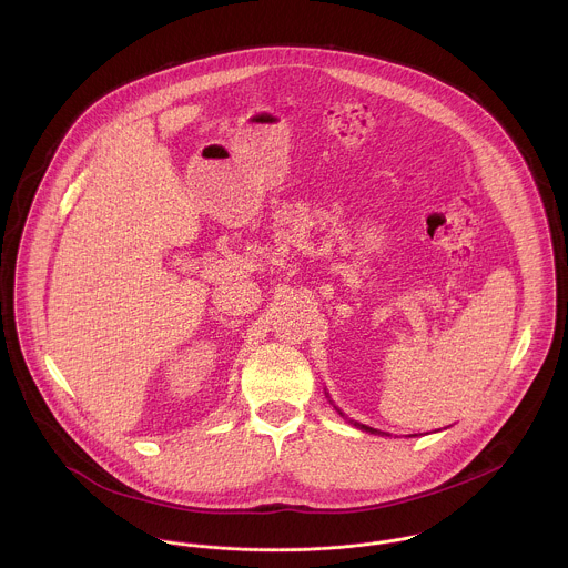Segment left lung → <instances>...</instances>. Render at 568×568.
<instances>
[{
    "instance_id": "8db88e82",
    "label": "left lung",
    "mask_w": 568,
    "mask_h": 568,
    "mask_svg": "<svg viewBox=\"0 0 568 568\" xmlns=\"http://www.w3.org/2000/svg\"><path fill=\"white\" fill-rule=\"evenodd\" d=\"M349 422H352L356 428H361V430H367V433H374V435L381 433V430H376V428H372V426H365V424H361V422H354V419H349Z\"/></svg>"
}]
</instances>
